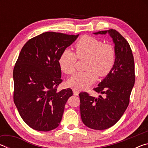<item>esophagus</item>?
Returning a JSON list of instances; mask_svg holds the SVG:
<instances>
[{"instance_id":"34e87169","label":"esophagus","mask_w":148,"mask_h":148,"mask_svg":"<svg viewBox=\"0 0 148 148\" xmlns=\"http://www.w3.org/2000/svg\"><path fill=\"white\" fill-rule=\"evenodd\" d=\"M73 93H74V95L77 96V95H78V94H79V91L76 89H73Z\"/></svg>"}]
</instances>
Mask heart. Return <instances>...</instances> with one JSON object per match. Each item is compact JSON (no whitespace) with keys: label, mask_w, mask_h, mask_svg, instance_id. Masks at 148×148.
Returning a JSON list of instances; mask_svg holds the SVG:
<instances>
[{"label":"heart","mask_w":148,"mask_h":148,"mask_svg":"<svg viewBox=\"0 0 148 148\" xmlns=\"http://www.w3.org/2000/svg\"><path fill=\"white\" fill-rule=\"evenodd\" d=\"M76 53L64 49L60 54L58 62L64 73L71 75L76 71L77 58H87L86 72H77L68 81L71 87L76 89H86L96 81L97 76H106L116 62V53L114 46L105 44L98 38L89 36L80 38L74 45Z\"/></svg>","instance_id":"1"}]
</instances>
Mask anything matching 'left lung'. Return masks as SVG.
I'll return each instance as SVG.
<instances>
[{"instance_id": "left-lung-1", "label": "left lung", "mask_w": 148, "mask_h": 148, "mask_svg": "<svg viewBox=\"0 0 148 148\" xmlns=\"http://www.w3.org/2000/svg\"><path fill=\"white\" fill-rule=\"evenodd\" d=\"M107 32L115 44L116 62L112 71L93 89L105 97L97 99L86 92L79 94L82 121L87 127L95 130L108 129L119 121L129 106L135 81L134 57L128 42L113 29L95 34Z\"/></svg>"}]
</instances>
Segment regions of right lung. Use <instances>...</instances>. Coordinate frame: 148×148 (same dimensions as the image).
<instances>
[{
  "label": "right lung",
  "mask_w": 148,
  "mask_h": 148,
  "mask_svg": "<svg viewBox=\"0 0 148 148\" xmlns=\"http://www.w3.org/2000/svg\"><path fill=\"white\" fill-rule=\"evenodd\" d=\"M78 35L46 32L22 47L13 71L14 102L32 129L49 131L61 121L65 104L73 92L70 88L57 91L62 82L58 60Z\"/></svg>",
  "instance_id": "add662e5"
}]
</instances>
